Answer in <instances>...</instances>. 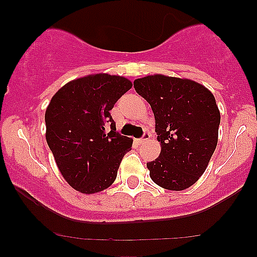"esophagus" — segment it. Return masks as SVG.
Returning <instances> with one entry per match:
<instances>
[{
	"instance_id": "esophagus-1",
	"label": "esophagus",
	"mask_w": 257,
	"mask_h": 257,
	"mask_svg": "<svg viewBox=\"0 0 257 257\" xmlns=\"http://www.w3.org/2000/svg\"><path fill=\"white\" fill-rule=\"evenodd\" d=\"M150 137H151V135H150V133H147V132H145V133H144V135H143V138H140V139H139V143H140V144H145L146 143V141L147 140H149V139H150Z\"/></svg>"
}]
</instances>
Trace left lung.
<instances>
[{"label":"left lung","mask_w":257,"mask_h":257,"mask_svg":"<svg viewBox=\"0 0 257 257\" xmlns=\"http://www.w3.org/2000/svg\"><path fill=\"white\" fill-rule=\"evenodd\" d=\"M139 95L151 105L161 155L149 162L150 176L161 187H191L216 149L220 111L210 90L191 81L163 75L134 81Z\"/></svg>","instance_id":"8db88e82"}]
</instances>
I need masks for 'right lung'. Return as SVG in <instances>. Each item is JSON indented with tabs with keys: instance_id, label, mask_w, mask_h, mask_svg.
<instances>
[{
	"instance_id": "obj_1",
	"label": "right lung",
	"mask_w": 257,
	"mask_h": 257,
	"mask_svg": "<svg viewBox=\"0 0 257 257\" xmlns=\"http://www.w3.org/2000/svg\"><path fill=\"white\" fill-rule=\"evenodd\" d=\"M132 85L120 76L89 75L65 84L47 107V144L61 175L79 192L96 193L113 184L132 150L133 139L116 132L110 113Z\"/></svg>"
}]
</instances>
